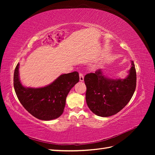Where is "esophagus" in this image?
Here are the masks:
<instances>
[{"label":"esophagus","mask_w":155,"mask_h":155,"mask_svg":"<svg viewBox=\"0 0 155 155\" xmlns=\"http://www.w3.org/2000/svg\"><path fill=\"white\" fill-rule=\"evenodd\" d=\"M79 81H84V76L83 74L82 73H79Z\"/></svg>","instance_id":"obj_1"}]
</instances>
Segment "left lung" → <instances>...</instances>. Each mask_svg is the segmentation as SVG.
Segmentation results:
<instances>
[{"instance_id": "obj_1", "label": "left lung", "mask_w": 155, "mask_h": 155, "mask_svg": "<svg viewBox=\"0 0 155 155\" xmlns=\"http://www.w3.org/2000/svg\"><path fill=\"white\" fill-rule=\"evenodd\" d=\"M125 79H110L101 69L85 75L86 101L95 114L108 117L116 114L128 104L137 86V72L133 61Z\"/></svg>"}]
</instances>
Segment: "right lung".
I'll return each instance as SVG.
<instances>
[{
	"mask_svg": "<svg viewBox=\"0 0 155 155\" xmlns=\"http://www.w3.org/2000/svg\"><path fill=\"white\" fill-rule=\"evenodd\" d=\"M18 63L13 75V86L18 100L25 109L37 119L51 120L63 114L66 98L79 82L78 72L61 75L50 85L41 88L23 86L19 79Z\"/></svg>",
	"mask_w": 155,
	"mask_h": 155,
	"instance_id": "add662e5",
	"label": "right lung"
}]
</instances>
